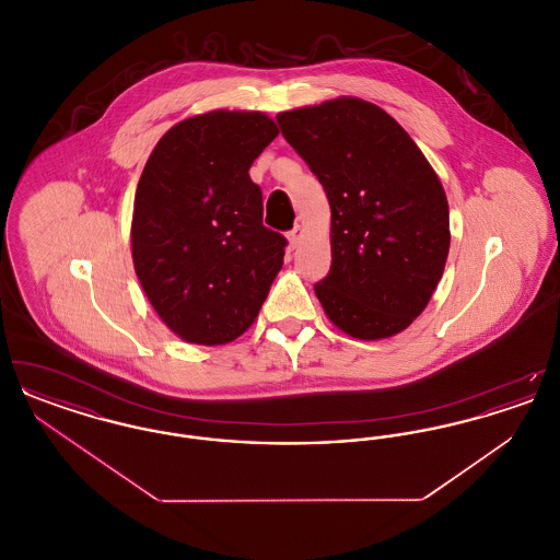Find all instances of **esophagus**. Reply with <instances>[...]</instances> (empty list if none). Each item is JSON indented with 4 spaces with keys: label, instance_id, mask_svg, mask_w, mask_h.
Listing matches in <instances>:
<instances>
[{
    "label": "esophagus",
    "instance_id": "1",
    "mask_svg": "<svg viewBox=\"0 0 560 560\" xmlns=\"http://www.w3.org/2000/svg\"><path fill=\"white\" fill-rule=\"evenodd\" d=\"M302 237H304V229H302V226H298V224H295V226H293L292 231H290V233H288V241H290V245H292V249H293V247H298V245H300V241H302Z\"/></svg>",
    "mask_w": 560,
    "mask_h": 560
}]
</instances>
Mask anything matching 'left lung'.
<instances>
[{
    "mask_svg": "<svg viewBox=\"0 0 560 560\" xmlns=\"http://www.w3.org/2000/svg\"><path fill=\"white\" fill-rule=\"evenodd\" d=\"M325 188L331 268L320 306L357 340L397 336L422 315L450 254V203L436 172L384 108L354 96L277 115Z\"/></svg>",
    "mask_w": 560,
    "mask_h": 560,
    "instance_id": "1",
    "label": "left lung"
}]
</instances>
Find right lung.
<instances>
[{
    "mask_svg": "<svg viewBox=\"0 0 560 560\" xmlns=\"http://www.w3.org/2000/svg\"><path fill=\"white\" fill-rule=\"evenodd\" d=\"M260 110L192 115L163 133L133 197L136 277L188 345L237 340L283 267L285 237L262 224L254 160L277 138Z\"/></svg>",
    "mask_w": 560,
    "mask_h": 560,
    "instance_id": "obj_1",
    "label": "right lung"
}]
</instances>
